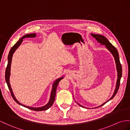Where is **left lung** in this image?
Returning a JSON list of instances; mask_svg holds the SVG:
<instances>
[{"instance_id":"left-lung-1","label":"left lung","mask_w":130,"mask_h":130,"mask_svg":"<svg viewBox=\"0 0 130 130\" xmlns=\"http://www.w3.org/2000/svg\"><path fill=\"white\" fill-rule=\"evenodd\" d=\"M91 36H92L93 37H94L95 39H96L98 42L100 43L101 45H105L106 48L109 50V51L111 53H112V55H113V57H114V58H115L116 66V69H117V71H118V79H117L116 86L115 90L114 93H113V95L109 100H107L106 102L103 104L102 105H100V106L98 107H100V106H103V105H104V104L106 103L107 102H109V100H111L112 98L115 96V95L116 94L117 92H118L119 87H120V79H121V78L122 77V67H121V63H120V58H119V53H118V50H117L115 47L109 42L108 40H107L106 38L104 37V36L100 35L91 34ZM77 104L81 107H84V106H82L80 104H78V103H77Z\"/></svg>"}]
</instances>
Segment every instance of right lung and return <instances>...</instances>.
<instances>
[{
	"label": "right lung",
	"instance_id": "1",
	"mask_svg": "<svg viewBox=\"0 0 130 130\" xmlns=\"http://www.w3.org/2000/svg\"><path fill=\"white\" fill-rule=\"evenodd\" d=\"M36 34H31L25 35H24V36L22 37L21 39L19 40L13 46L11 47L10 52H9V53L8 57V65H7V68H6V70H5V80H6V82H7V83L8 87L9 88V89L10 91L11 96H12V98H13V99L15 101V102H17L18 104H19V105H20L21 106H23L25 107H27V108H28V109L34 110V111H39L46 110L48 109H49L50 107L53 105V103H54L55 99L57 87L58 84L59 82H60V80H62V79L63 78V77L59 78L57 79V80H56V81H55L54 83H53V86H52V89L51 93V96H50L49 102L47 103L46 105L43 106L42 107H30V106H25L24 105H23V104L19 102L18 101L17 99H16V98H15L14 95L13 94V92H12L11 88V86H10V81H9V78H10V75L11 63V60H12V55H13V53L15 51V50L18 48L19 46L21 45V43H22V42H23V39H25V38H26V37L27 38H28V37H36Z\"/></svg>",
	"mask_w": 130,
	"mask_h": 130
}]
</instances>
